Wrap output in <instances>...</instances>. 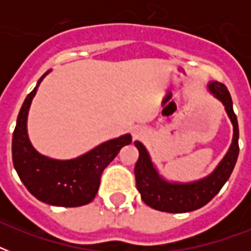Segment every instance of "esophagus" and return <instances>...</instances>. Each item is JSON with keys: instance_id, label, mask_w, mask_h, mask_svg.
Wrapping results in <instances>:
<instances>
[{"instance_id": "esophagus-1", "label": "esophagus", "mask_w": 251, "mask_h": 251, "mask_svg": "<svg viewBox=\"0 0 251 251\" xmlns=\"http://www.w3.org/2000/svg\"><path fill=\"white\" fill-rule=\"evenodd\" d=\"M134 135H135V137H137V134H134Z\"/></svg>"}]
</instances>
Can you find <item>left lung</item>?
<instances>
[{
  "label": "left lung",
  "instance_id": "left-lung-1",
  "mask_svg": "<svg viewBox=\"0 0 251 251\" xmlns=\"http://www.w3.org/2000/svg\"><path fill=\"white\" fill-rule=\"evenodd\" d=\"M208 90L215 98L219 99L226 106V114L229 116L233 125V141L218 168L208 177L190 183H172L163 179L153 167L149 152L141 142H134L139 151L135 164V182L141 193L142 201L155 210L171 214H182L198 210L210 202L218 194L224 183L228 181L237 161L238 147V122L233 112V102L228 88L219 82H211Z\"/></svg>",
  "mask_w": 251,
  "mask_h": 251
}]
</instances>
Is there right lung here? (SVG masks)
<instances>
[{
  "label": "right lung",
  "instance_id": "right-lung-1",
  "mask_svg": "<svg viewBox=\"0 0 251 251\" xmlns=\"http://www.w3.org/2000/svg\"><path fill=\"white\" fill-rule=\"evenodd\" d=\"M45 73L25 98L13 133V164L27 190L39 201L52 206L79 207L90 203L99 190L102 171L117 156L120 150L131 143L126 134L98 146L73 160H54L33 149L27 135V114Z\"/></svg>",
  "mask_w": 251,
  "mask_h": 251
}]
</instances>
